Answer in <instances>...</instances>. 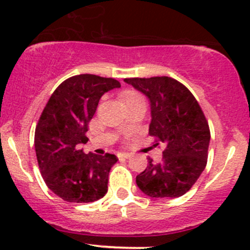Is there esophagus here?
Segmentation results:
<instances>
[{
	"label": "esophagus",
	"mask_w": 250,
	"mask_h": 250,
	"mask_svg": "<svg viewBox=\"0 0 250 250\" xmlns=\"http://www.w3.org/2000/svg\"><path fill=\"white\" fill-rule=\"evenodd\" d=\"M118 157H120V158H129L130 157V153H128V152H120V153H118Z\"/></svg>",
	"instance_id": "obj_1"
}]
</instances>
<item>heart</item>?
Segmentation results:
<instances>
[{"instance_id":"1","label":"heart","mask_w":250,"mask_h":250,"mask_svg":"<svg viewBox=\"0 0 250 250\" xmlns=\"http://www.w3.org/2000/svg\"><path fill=\"white\" fill-rule=\"evenodd\" d=\"M123 100H125V105H127V104H130V103L138 102V100H144V98L137 92H128L127 94L123 95Z\"/></svg>"}]
</instances>
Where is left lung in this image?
Segmentation results:
<instances>
[{
	"label": "left lung",
	"instance_id": "obj_1",
	"mask_svg": "<svg viewBox=\"0 0 250 250\" xmlns=\"http://www.w3.org/2000/svg\"><path fill=\"white\" fill-rule=\"evenodd\" d=\"M150 100L151 123L148 134L155 146L165 145L163 158L155 163L148 158L144 172L137 175V185L150 197H180L197 181L207 166L208 121L192 93L172 77L125 78Z\"/></svg>",
	"mask_w": 250,
	"mask_h": 250
}]
</instances>
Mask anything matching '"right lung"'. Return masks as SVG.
<instances>
[{"instance_id":"1","label":"right lung","mask_w":250,"mask_h":250,"mask_svg":"<svg viewBox=\"0 0 250 250\" xmlns=\"http://www.w3.org/2000/svg\"><path fill=\"white\" fill-rule=\"evenodd\" d=\"M121 83L115 78L83 74L58 85L35 129V150L40 172L53 192L66 202L89 203L107 192L115 155L84 153L88 125L103 94Z\"/></svg>"}]
</instances>
